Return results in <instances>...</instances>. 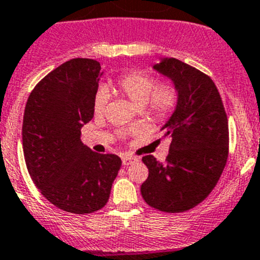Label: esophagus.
I'll return each mask as SVG.
<instances>
[{
  "label": "esophagus",
  "mask_w": 260,
  "mask_h": 260,
  "mask_svg": "<svg viewBox=\"0 0 260 260\" xmlns=\"http://www.w3.org/2000/svg\"><path fill=\"white\" fill-rule=\"evenodd\" d=\"M137 160H139V158H137V156H133V155H124L123 158H121L123 166H129V165H132V163L137 162Z\"/></svg>",
  "instance_id": "1"
}]
</instances>
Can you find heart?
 <instances>
[{
    "instance_id": "heart-1",
    "label": "heart",
    "mask_w": 260,
    "mask_h": 260,
    "mask_svg": "<svg viewBox=\"0 0 260 260\" xmlns=\"http://www.w3.org/2000/svg\"><path fill=\"white\" fill-rule=\"evenodd\" d=\"M115 85L139 109L147 106V113L153 119L163 120L174 113L177 104V92L172 84H160L154 76L141 70L125 71L116 79ZM110 100L106 86H98L93 100L95 115H102Z\"/></svg>"
}]
</instances>
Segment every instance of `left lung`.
I'll list each match as a JSON object with an SVG mask.
<instances>
[{
  "mask_svg": "<svg viewBox=\"0 0 260 260\" xmlns=\"http://www.w3.org/2000/svg\"><path fill=\"white\" fill-rule=\"evenodd\" d=\"M153 69L172 81L177 104L160 129L171 139L166 162L142 158L149 176L141 194L159 211L184 212L202 202L220 179L228 158V119L207 75L176 58H163Z\"/></svg>",
  "mask_w": 260,
  "mask_h": 260,
  "instance_id": "obj_1",
  "label": "left lung"
}]
</instances>
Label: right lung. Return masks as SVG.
Segmentation results:
<instances>
[{
    "mask_svg": "<svg viewBox=\"0 0 260 260\" xmlns=\"http://www.w3.org/2000/svg\"><path fill=\"white\" fill-rule=\"evenodd\" d=\"M102 74L94 59L67 60L35 86L23 116L31 179L49 202L72 214L102 209L121 166L118 155L94 153L81 141V127L94 115Z\"/></svg>",
    "mask_w": 260,
    "mask_h": 260,
    "instance_id": "add662e5",
    "label": "right lung"
}]
</instances>
